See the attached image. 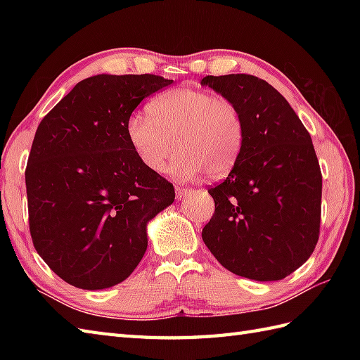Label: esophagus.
Masks as SVG:
<instances>
[{"label": "esophagus", "mask_w": 360, "mask_h": 360, "mask_svg": "<svg viewBox=\"0 0 360 360\" xmlns=\"http://www.w3.org/2000/svg\"><path fill=\"white\" fill-rule=\"evenodd\" d=\"M174 192H176V198L181 200V198H184L187 193L192 192V190L187 187H182V186H174Z\"/></svg>", "instance_id": "1"}]
</instances>
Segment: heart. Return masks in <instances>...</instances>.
<instances>
[{"label": "heart", "mask_w": 360, "mask_h": 360, "mask_svg": "<svg viewBox=\"0 0 360 360\" xmlns=\"http://www.w3.org/2000/svg\"><path fill=\"white\" fill-rule=\"evenodd\" d=\"M150 116L133 114L125 125L136 156L160 173L176 148L170 173L190 179L205 172L223 178L238 162L246 141L240 106L205 89L181 86L159 94L148 106Z\"/></svg>", "instance_id": "heart-1"}]
</instances>
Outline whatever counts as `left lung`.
<instances>
[{"mask_svg": "<svg viewBox=\"0 0 360 360\" xmlns=\"http://www.w3.org/2000/svg\"><path fill=\"white\" fill-rule=\"evenodd\" d=\"M201 85L238 105L246 125L238 162L209 188L215 213L202 240L240 277L285 278L311 257L320 235L322 172L311 136L286 98L255 75H207Z\"/></svg>", "mask_w": 360, "mask_h": 360, "instance_id": "1", "label": "left lung"}]
</instances>
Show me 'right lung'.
Instances as JSON below:
<instances>
[{"label": "right lung", "instance_id": "add662e5", "mask_svg": "<svg viewBox=\"0 0 360 360\" xmlns=\"http://www.w3.org/2000/svg\"><path fill=\"white\" fill-rule=\"evenodd\" d=\"M155 74H101L79 82L46 114L26 167L34 248L60 278L105 289L129 277L147 250V223L174 201L128 142V117L172 85Z\"/></svg>", "mask_w": 360, "mask_h": 360}]
</instances>
